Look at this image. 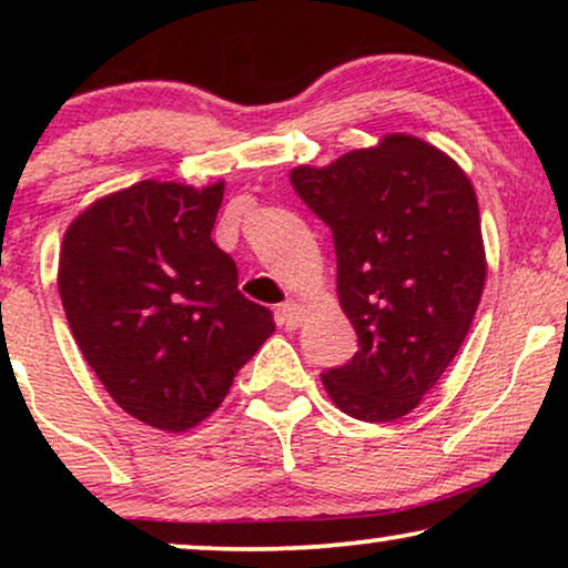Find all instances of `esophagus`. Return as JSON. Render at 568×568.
I'll use <instances>...</instances> for the list:
<instances>
[{"instance_id": "obj_1", "label": "esophagus", "mask_w": 568, "mask_h": 568, "mask_svg": "<svg viewBox=\"0 0 568 568\" xmlns=\"http://www.w3.org/2000/svg\"><path fill=\"white\" fill-rule=\"evenodd\" d=\"M278 313H282V323L286 328H300V323L305 321V307L297 305V302H284Z\"/></svg>"}]
</instances>
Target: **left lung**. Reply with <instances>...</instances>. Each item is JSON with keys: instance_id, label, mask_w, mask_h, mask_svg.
<instances>
[{"instance_id": "8db88e82", "label": "left lung", "mask_w": 568, "mask_h": 568, "mask_svg": "<svg viewBox=\"0 0 568 568\" xmlns=\"http://www.w3.org/2000/svg\"><path fill=\"white\" fill-rule=\"evenodd\" d=\"M290 181L333 232L338 300L359 352L323 372L359 422L410 414L460 352L486 282L476 191L457 162L390 134Z\"/></svg>"}]
</instances>
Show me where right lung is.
Here are the masks:
<instances>
[{
  "mask_svg": "<svg viewBox=\"0 0 568 568\" xmlns=\"http://www.w3.org/2000/svg\"><path fill=\"white\" fill-rule=\"evenodd\" d=\"M224 185L142 181L69 224L59 292L105 390L139 422L185 432L214 414L274 315L237 290L212 240Z\"/></svg>",
  "mask_w": 568,
  "mask_h": 568,
  "instance_id": "1",
  "label": "right lung"
}]
</instances>
